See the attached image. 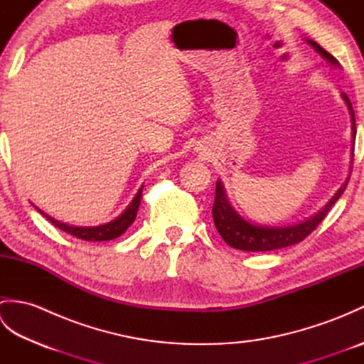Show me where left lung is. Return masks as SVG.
<instances>
[{"label": "left lung", "instance_id": "1", "mask_svg": "<svg viewBox=\"0 0 364 364\" xmlns=\"http://www.w3.org/2000/svg\"><path fill=\"white\" fill-rule=\"evenodd\" d=\"M310 43L316 53H319V56L327 60L328 64L333 67H341L338 60L331 56L330 53L322 48L313 41H306ZM344 103L349 107L350 114V122H352V159H353V145H355V136H357V128H355V114L352 109V105L347 98L346 94H341ZM352 172V161L349 167V175H347L346 181L341 184L335 196L331 197L328 202L323 205L321 210L301 220L299 223H292V225H283V227H272V225H261V223H255L252 220H247L239 214L233 205L230 203L227 197L225 188H223V183L218 180L215 183V198H214V206H213V218H214V225L218 228L219 235L222 236L223 241H225L230 247L237 250L244 252H269V250H277L283 249V247H289L297 244L311 233V231L319 225V223L326 218L327 213L331 210V206L336 203V200L343 196V192L347 188V183H349Z\"/></svg>", "mask_w": 364, "mask_h": 364}]
</instances>
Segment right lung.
Wrapping results in <instances>:
<instances>
[{
	"instance_id": "right-lung-1",
	"label": "right lung",
	"mask_w": 364,
	"mask_h": 364,
	"mask_svg": "<svg viewBox=\"0 0 364 364\" xmlns=\"http://www.w3.org/2000/svg\"><path fill=\"white\" fill-rule=\"evenodd\" d=\"M142 189L144 186L139 188V191L136 192L134 198L131 200V203L125 208V211H123L119 218H115L114 220L103 223V225H97V227H78V225H68V223H64L60 220H56L51 215L45 214L43 211H41L37 208V211L43 214L46 220H50L54 227L60 228L65 233L76 236L80 239H84V241H111V239H115L122 236L125 231L128 230V227L131 223L134 222L136 215H137V210H139V205H141V197H142Z\"/></svg>"
}]
</instances>
